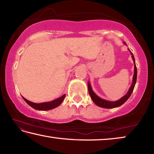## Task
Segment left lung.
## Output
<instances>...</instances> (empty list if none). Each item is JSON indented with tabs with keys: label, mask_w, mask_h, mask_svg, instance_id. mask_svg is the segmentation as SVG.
Segmentation results:
<instances>
[{
	"label": "left lung",
	"mask_w": 154,
	"mask_h": 154,
	"mask_svg": "<svg viewBox=\"0 0 154 154\" xmlns=\"http://www.w3.org/2000/svg\"><path fill=\"white\" fill-rule=\"evenodd\" d=\"M124 45H126V43L124 42ZM132 55V60L134 61V75H133V78H132V83L131 86H130V89L128 90V92H127L126 95H124L123 97L121 98L120 99H119L118 100L116 101H109V100H106L105 99H103L99 97L92 90V87H91V85L89 82H88V91H89V94L91 98L93 100V102L96 105L98 106H100V107L103 108H105V109H112V108H116V107H118V106H121L123 105V104L126 102V101L129 98L130 95L132 94V92H133V90L135 86V84H136L137 82V66H136V64H135V60H134V57L133 56V54L129 49H128Z\"/></svg>",
	"instance_id": "8db88e82"
}]
</instances>
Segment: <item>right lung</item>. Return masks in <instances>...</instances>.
I'll use <instances>...</instances> for the list:
<instances>
[{"mask_svg":"<svg viewBox=\"0 0 154 154\" xmlns=\"http://www.w3.org/2000/svg\"><path fill=\"white\" fill-rule=\"evenodd\" d=\"M66 95L64 94L62 95L60 97L55 99V100L50 101V102H46V103H35L32 102H30V101L28 100L27 99H26L22 96V98L24 100L26 101L28 105H29L30 106H32L33 109H36V110L38 111H48L50 110V109H53L54 108H56L57 106L61 105L62 101L64 100Z\"/></svg>","mask_w":154,"mask_h":154,"instance_id":"right-lung-1","label":"right lung"}]
</instances>
